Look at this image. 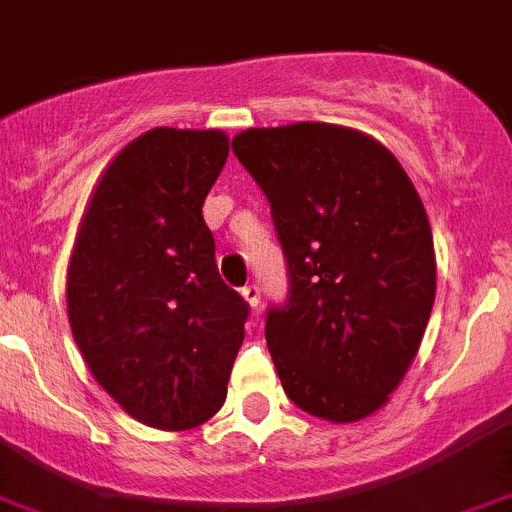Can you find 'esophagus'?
Returning a JSON list of instances; mask_svg holds the SVG:
<instances>
[{
	"mask_svg": "<svg viewBox=\"0 0 512 512\" xmlns=\"http://www.w3.org/2000/svg\"><path fill=\"white\" fill-rule=\"evenodd\" d=\"M241 294H243V299H246V302L251 304L253 309H256L261 304V287H259V284H246V287L241 289Z\"/></svg>",
	"mask_w": 512,
	"mask_h": 512,
	"instance_id": "obj_1",
	"label": "esophagus"
}]
</instances>
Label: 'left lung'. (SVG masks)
<instances>
[{"mask_svg": "<svg viewBox=\"0 0 512 512\" xmlns=\"http://www.w3.org/2000/svg\"><path fill=\"white\" fill-rule=\"evenodd\" d=\"M233 154L271 205L289 297L266 312L284 393L320 419L360 421L416 358L437 294L426 210L398 159L355 129H248Z\"/></svg>", "mask_w": 512, "mask_h": 512, "instance_id": "obj_1", "label": "left lung"}]
</instances>
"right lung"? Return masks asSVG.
<instances>
[{
  "label": "right lung",
  "instance_id": "add662e5",
  "mask_svg": "<svg viewBox=\"0 0 512 512\" xmlns=\"http://www.w3.org/2000/svg\"><path fill=\"white\" fill-rule=\"evenodd\" d=\"M228 159L223 131L159 129L106 167L68 266V320L101 388L154 429L223 406L248 320L225 284L203 203Z\"/></svg>",
  "mask_w": 512,
  "mask_h": 512
}]
</instances>
